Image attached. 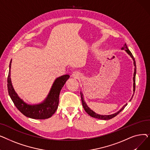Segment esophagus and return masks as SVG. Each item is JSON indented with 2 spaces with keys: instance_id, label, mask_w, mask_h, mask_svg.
<instances>
[{
  "instance_id": "esophagus-1",
  "label": "esophagus",
  "mask_w": 150,
  "mask_h": 150,
  "mask_svg": "<svg viewBox=\"0 0 150 150\" xmlns=\"http://www.w3.org/2000/svg\"><path fill=\"white\" fill-rule=\"evenodd\" d=\"M72 75H73V76H74V77H75V78H79V76H80L79 74H78V72H74V73H73V74H72Z\"/></svg>"
}]
</instances>
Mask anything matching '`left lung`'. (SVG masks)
<instances>
[{
  "label": "left lung",
  "instance_id": "1",
  "mask_svg": "<svg viewBox=\"0 0 150 150\" xmlns=\"http://www.w3.org/2000/svg\"><path fill=\"white\" fill-rule=\"evenodd\" d=\"M125 49V50L127 52V53L129 55V56L132 58L133 61H134V66H135V68H134V77H133V91L135 92V88H136V61H135V59H134V58L132 54L131 53V52H130V50L128 49V47L127 45H126V44L124 45V46L122 48V50H124ZM81 94V101H82V105H83V108L85 110V111L87 112L90 116L92 117H94V118H97V119H101V120H109V119H112L113 117H115L117 114H119L122 110L125 108V106L127 105V103L121 109H120L119 111L115 112V114H111V115H100V114H98L97 113H96L95 112H93L92 110H91L89 107L88 106L86 105V102L84 101V98H83V93L81 92L80 93ZM133 96H134V93L133 95L132 96V97L131 98V100H131V99L133 97Z\"/></svg>",
  "mask_w": 150,
  "mask_h": 150
}]
</instances>
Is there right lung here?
<instances>
[{
    "label": "right lung",
    "mask_w": 150,
    "mask_h": 150,
    "mask_svg": "<svg viewBox=\"0 0 150 150\" xmlns=\"http://www.w3.org/2000/svg\"><path fill=\"white\" fill-rule=\"evenodd\" d=\"M11 62L12 60L10 61L9 66L7 88L9 96L16 107L22 114L31 119H46L52 117L58 109L60 91L70 76L69 75H64L57 78L54 80L48 96L42 103L30 105L25 103L19 98L13 87L10 78Z\"/></svg>",
    "instance_id": "1"
}]
</instances>
